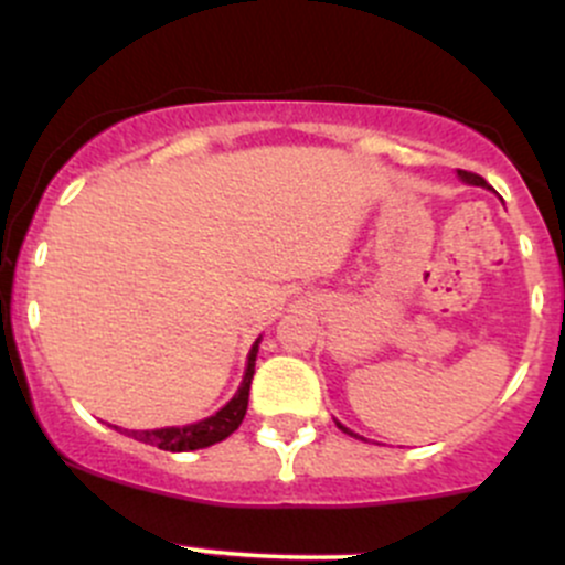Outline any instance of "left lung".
Segmentation results:
<instances>
[{
  "mask_svg": "<svg viewBox=\"0 0 565 565\" xmlns=\"http://www.w3.org/2000/svg\"><path fill=\"white\" fill-rule=\"evenodd\" d=\"M457 177H459V180H461V182H467V185L489 188V185H487V180H483V177H478V174H472V172H461V169H459V172H457ZM335 426H339V429H341V431H344V435H350V437H358V440H363V443H366V437L355 435V431H352V429H347V426H344V424H339V420H335Z\"/></svg>",
  "mask_w": 565,
  "mask_h": 565,
  "instance_id": "8db88e82",
  "label": "left lung"
}]
</instances>
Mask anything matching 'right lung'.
Listing matches in <instances>:
<instances>
[{"mask_svg":"<svg viewBox=\"0 0 565 565\" xmlns=\"http://www.w3.org/2000/svg\"><path fill=\"white\" fill-rule=\"evenodd\" d=\"M259 339L250 344L248 361H246V374H243V383L237 388L235 396L213 413L210 418L196 420V424H185V426H163V429H119L122 435L134 437V440L147 443V446H156L161 451H172V454H182V451H199V448L215 446V443L226 440L237 426L243 424L248 409V391H250V380H254V366H256V352H259Z\"/></svg>","mask_w":565,"mask_h":565,"instance_id":"1","label":"right lung"}]
</instances>
